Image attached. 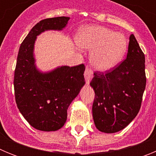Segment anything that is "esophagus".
I'll return each mask as SVG.
<instances>
[{
  "mask_svg": "<svg viewBox=\"0 0 156 156\" xmlns=\"http://www.w3.org/2000/svg\"><path fill=\"white\" fill-rule=\"evenodd\" d=\"M93 71H92L90 69L87 68V67L86 69H85V72H84V77H85V80H86V83H89L90 81V80L92 79V77H93Z\"/></svg>",
  "mask_w": 156,
  "mask_h": 156,
  "instance_id": "1",
  "label": "esophagus"
}]
</instances>
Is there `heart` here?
<instances>
[{
  "label": "heart",
  "instance_id": "obj_1",
  "mask_svg": "<svg viewBox=\"0 0 156 156\" xmlns=\"http://www.w3.org/2000/svg\"><path fill=\"white\" fill-rule=\"evenodd\" d=\"M76 43L82 49L93 51L90 55L92 65L101 71L116 66L127 48L123 34L102 27L81 28L76 37Z\"/></svg>",
  "mask_w": 156,
  "mask_h": 156
}]
</instances>
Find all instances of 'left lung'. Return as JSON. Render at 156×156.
<instances>
[{"instance_id": "left-lung-1", "label": "left lung", "mask_w": 156, "mask_h": 156, "mask_svg": "<svg viewBox=\"0 0 156 156\" xmlns=\"http://www.w3.org/2000/svg\"><path fill=\"white\" fill-rule=\"evenodd\" d=\"M92 113L100 131L112 133L124 129L140 110L146 86L145 58L137 40L129 36L126 58L112 69L95 72Z\"/></svg>"}]
</instances>
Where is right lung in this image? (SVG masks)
<instances>
[{"instance_id": "add662e5", "label": "right lung", "mask_w": 156, "mask_h": 156, "mask_svg": "<svg viewBox=\"0 0 156 156\" xmlns=\"http://www.w3.org/2000/svg\"><path fill=\"white\" fill-rule=\"evenodd\" d=\"M69 17L41 20L34 26L20 45L14 90L17 107L27 122L42 131H55L64 126L67 109L84 85L83 64L61 66L49 73L37 69L34 57V43L45 30H62Z\"/></svg>"}]
</instances>
